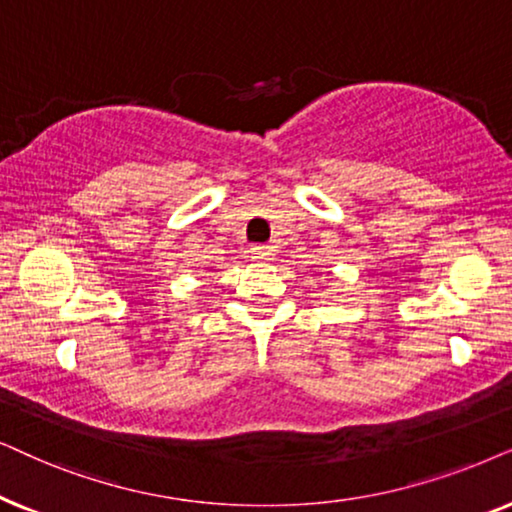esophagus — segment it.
Masks as SVG:
<instances>
[{
    "instance_id": "1",
    "label": "esophagus",
    "mask_w": 512,
    "mask_h": 512,
    "mask_svg": "<svg viewBox=\"0 0 512 512\" xmlns=\"http://www.w3.org/2000/svg\"><path fill=\"white\" fill-rule=\"evenodd\" d=\"M274 255H276L274 245H264V243H260V245H255V248H252V260L269 262V260H274Z\"/></svg>"
}]
</instances>
